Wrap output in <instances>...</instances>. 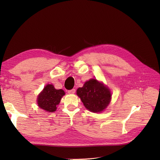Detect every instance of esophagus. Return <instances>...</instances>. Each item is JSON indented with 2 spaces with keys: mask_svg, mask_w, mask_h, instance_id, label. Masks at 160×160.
<instances>
[{
  "mask_svg": "<svg viewBox=\"0 0 160 160\" xmlns=\"http://www.w3.org/2000/svg\"><path fill=\"white\" fill-rule=\"evenodd\" d=\"M68 93H69V94H73V93H75V89H71V90H69V91H68Z\"/></svg>",
  "mask_w": 160,
  "mask_h": 160,
  "instance_id": "obj_1",
  "label": "esophagus"
}]
</instances>
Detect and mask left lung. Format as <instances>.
Segmentation results:
<instances>
[{
  "label": "left lung",
  "instance_id": "left-lung-1",
  "mask_svg": "<svg viewBox=\"0 0 160 160\" xmlns=\"http://www.w3.org/2000/svg\"><path fill=\"white\" fill-rule=\"evenodd\" d=\"M77 94L85 107L95 113L101 112L107 108L111 98L109 89L94 79L85 82L83 88L77 90Z\"/></svg>",
  "mask_w": 160,
  "mask_h": 160
}]
</instances>
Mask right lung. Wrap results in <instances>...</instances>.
<instances>
[{
  "label": "right lung",
  "mask_w": 160,
  "mask_h": 160,
  "mask_svg": "<svg viewBox=\"0 0 160 160\" xmlns=\"http://www.w3.org/2000/svg\"><path fill=\"white\" fill-rule=\"evenodd\" d=\"M64 95L63 90L55 89L52 85H47L38 97V105L46 111L53 112L56 111L57 105Z\"/></svg>",
  "instance_id": "obj_1"
}]
</instances>
